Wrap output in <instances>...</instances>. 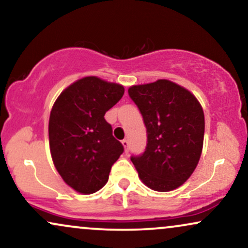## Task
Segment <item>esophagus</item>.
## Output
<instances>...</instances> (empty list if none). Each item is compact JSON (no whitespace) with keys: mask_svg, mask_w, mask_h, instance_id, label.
Segmentation results:
<instances>
[{"mask_svg":"<svg viewBox=\"0 0 248 248\" xmlns=\"http://www.w3.org/2000/svg\"><path fill=\"white\" fill-rule=\"evenodd\" d=\"M122 144H124V150H126V153H128V150H129V141H128L127 139L122 140Z\"/></svg>","mask_w":248,"mask_h":248,"instance_id":"1","label":"esophagus"}]
</instances>
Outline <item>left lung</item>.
I'll list each match as a JSON object with an SVG mask.
<instances>
[{
  "instance_id": "8db88e82",
  "label": "left lung",
  "mask_w": 248,
  "mask_h": 248,
  "mask_svg": "<svg viewBox=\"0 0 248 248\" xmlns=\"http://www.w3.org/2000/svg\"><path fill=\"white\" fill-rule=\"evenodd\" d=\"M147 128V145L132 162L141 180L158 192L178 188L198 165L203 147L204 114L194 95L159 79L128 90Z\"/></svg>"
}]
</instances>
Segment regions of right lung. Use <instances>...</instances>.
Instances as JSON below:
<instances>
[{"instance_id":"add662e5","label":"right lung","mask_w":248,"mask_h":248,"mask_svg":"<svg viewBox=\"0 0 248 248\" xmlns=\"http://www.w3.org/2000/svg\"><path fill=\"white\" fill-rule=\"evenodd\" d=\"M124 93L122 85L84 77L68 86L53 106L50 154L60 175L77 192L99 190L124 153V145L112 135V126L104 118Z\"/></svg>"}]
</instances>
